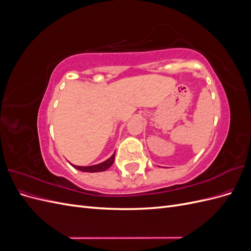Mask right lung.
<instances>
[{"mask_svg":"<svg viewBox=\"0 0 251 251\" xmlns=\"http://www.w3.org/2000/svg\"><path fill=\"white\" fill-rule=\"evenodd\" d=\"M114 159H115V154H113L109 159L107 160L101 162V163H98L95 165H90V166H78V165H74L71 164L74 169H76L78 171L81 172H87V173H97V172H103V171H107L110 166L113 164L114 162Z\"/></svg>","mask_w":251,"mask_h":251,"instance_id":"right-lung-1","label":"right lung"}]
</instances>
